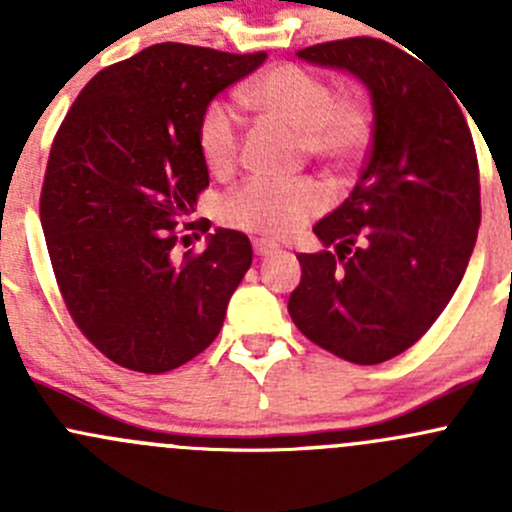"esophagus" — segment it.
<instances>
[{"label":"esophagus","instance_id":"esophagus-1","mask_svg":"<svg viewBox=\"0 0 512 512\" xmlns=\"http://www.w3.org/2000/svg\"><path fill=\"white\" fill-rule=\"evenodd\" d=\"M252 247H255V255H260V257L280 252V245H277V242H270V240H255L252 242Z\"/></svg>","mask_w":512,"mask_h":512}]
</instances>
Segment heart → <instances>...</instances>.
<instances>
[{
	"label": "heart",
	"instance_id": "heart-1",
	"mask_svg": "<svg viewBox=\"0 0 512 512\" xmlns=\"http://www.w3.org/2000/svg\"><path fill=\"white\" fill-rule=\"evenodd\" d=\"M237 101L299 133L302 148L329 168H347L369 146L371 113L356 96L334 98L322 76L294 64H280L237 89ZM200 153L210 173L225 175L240 156V126L225 103H210L198 131ZM327 205L312 180H250L223 203L227 225L265 237H287Z\"/></svg>",
	"mask_w": 512,
	"mask_h": 512
}]
</instances>
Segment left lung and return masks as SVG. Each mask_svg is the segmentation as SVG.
I'll list each match as a JSON object with an SVG mask.
<instances>
[{"label":"left lung","mask_w":512,"mask_h":512,"mask_svg":"<svg viewBox=\"0 0 512 512\" xmlns=\"http://www.w3.org/2000/svg\"><path fill=\"white\" fill-rule=\"evenodd\" d=\"M297 56L366 86L374 141L349 198L314 225L322 250L297 255L289 317L339 359L381 364L428 332L466 275L480 225L476 146L456 91L399 46L356 36Z\"/></svg>","instance_id":"8db88e82"}]
</instances>
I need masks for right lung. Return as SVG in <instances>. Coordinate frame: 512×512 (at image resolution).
<instances>
[{"instance_id":"right-lung-1","label":"right lung","mask_w":512,"mask_h":512,"mask_svg":"<svg viewBox=\"0 0 512 512\" xmlns=\"http://www.w3.org/2000/svg\"><path fill=\"white\" fill-rule=\"evenodd\" d=\"M265 59L148 46L96 74L56 133L39 208L51 267L76 327L118 366L178 369L223 327L250 240L218 227L178 260L173 230L210 185L205 108Z\"/></svg>"}]
</instances>
